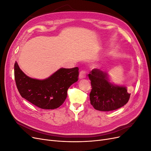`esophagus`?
I'll list each match as a JSON object with an SVG mask.
<instances>
[{
    "label": "esophagus",
    "instance_id": "obj_1",
    "mask_svg": "<svg viewBox=\"0 0 151 151\" xmlns=\"http://www.w3.org/2000/svg\"><path fill=\"white\" fill-rule=\"evenodd\" d=\"M86 72L84 70L81 71L80 73H79V79H84V78H86Z\"/></svg>",
    "mask_w": 151,
    "mask_h": 151
}]
</instances>
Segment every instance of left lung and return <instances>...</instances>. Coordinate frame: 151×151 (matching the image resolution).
Wrapping results in <instances>:
<instances>
[{
	"instance_id": "1",
	"label": "left lung",
	"mask_w": 151,
	"mask_h": 151,
	"mask_svg": "<svg viewBox=\"0 0 151 151\" xmlns=\"http://www.w3.org/2000/svg\"><path fill=\"white\" fill-rule=\"evenodd\" d=\"M91 83L89 98L94 109L101 111L115 110L129 101L130 94L127 87L113 84L106 72L95 68L88 75Z\"/></svg>"
}]
</instances>
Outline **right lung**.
I'll return each mask as SVG.
<instances>
[{
    "mask_svg": "<svg viewBox=\"0 0 151 151\" xmlns=\"http://www.w3.org/2000/svg\"><path fill=\"white\" fill-rule=\"evenodd\" d=\"M79 68H60L48 78L33 79L22 72L17 62L14 63L17 88L21 96L35 106L45 109L60 106L67 96L69 87L78 81Z\"/></svg>",
    "mask_w": 151,
    "mask_h": 151,
    "instance_id": "obj_1",
    "label": "right lung"
}]
</instances>
